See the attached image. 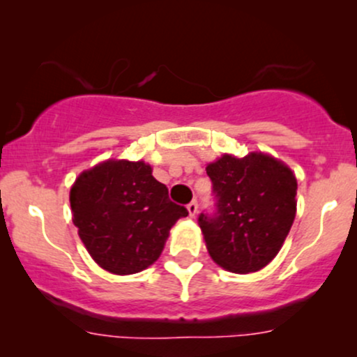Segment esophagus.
<instances>
[{"label":"esophagus","instance_id":"1","mask_svg":"<svg viewBox=\"0 0 357 357\" xmlns=\"http://www.w3.org/2000/svg\"><path fill=\"white\" fill-rule=\"evenodd\" d=\"M186 210H188V213H190L191 218H195L196 213H198V203H196V202H191V203L188 204V206H186Z\"/></svg>","mask_w":357,"mask_h":357}]
</instances>
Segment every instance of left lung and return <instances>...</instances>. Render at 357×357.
Here are the masks:
<instances>
[{
  "label": "left lung",
  "instance_id": "left-lung-1",
  "mask_svg": "<svg viewBox=\"0 0 357 357\" xmlns=\"http://www.w3.org/2000/svg\"><path fill=\"white\" fill-rule=\"evenodd\" d=\"M216 211L198 218L208 253L233 273L264 268L280 252L297 211V179L272 155L223 154L206 166Z\"/></svg>",
  "mask_w": 357,
  "mask_h": 357
}]
</instances>
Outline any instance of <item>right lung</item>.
Segmentation results:
<instances>
[{
    "mask_svg": "<svg viewBox=\"0 0 357 357\" xmlns=\"http://www.w3.org/2000/svg\"><path fill=\"white\" fill-rule=\"evenodd\" d=\"M73 225L90 257L116 275L142 272L161 255L173 225L188 216L144 161L107 159L70 190Z\"/></svg>",
    "mask_w": 357,
    "mask_h": 357,
    "instance_id": "right-lung-1",
    "label": "right lung"
}]
</instances>
